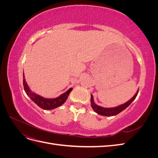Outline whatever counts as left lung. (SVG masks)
<instances>
[{"instance_id": "1", "label": "left lung", "mask_w": 158, "mask_h": 158, "mask_svg": "<svg viewBox=\"0 0 158 158\" xmlns=\"http://www.w3.org/2000/svg\"><path fill=\"white\" fill-rule=\"evenodd\" d=\"M138 92V90L135 94V95L130 99L128 100V102L126 103H123L121 106H118L114 107L112 108H105L101 106H99L98 105L95 104L94 103V97L93 95L91 94V106H92V109H94V111L97 113L98 114H100V115H103V116H114L116 114L120 113L121 111H123V110H125L127 107L130 106V104L135 99V98L137 96V94Z\"/></svg>"}]
</instances>
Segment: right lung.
I'll use <instances>...</instances> for the list:
<instances>
[{
  "label": "right lung",
  "instance_id": "add662e5",
  "mask_svg": "<svg viewBox=\"0 0 158 158\" xmlns=\"http://www.w3.org/2000/svg\"><path fill=\"white\" fill-rule=\"evenodd\" d=\"M23 84L25 92L30 98L40 107L45 110L53 109L62 106L66 102V100L67 99L70 92L73 90V88H70L69 89V90L66 91L64 94H61L58 98L48 99L45 98L40 95H37V94L31 92V90L28 87L27 84L26 82L24 74H23Z\"/></svg>",
  "mask_w": 158,
  "mask_h": 158
}]
</instances>
